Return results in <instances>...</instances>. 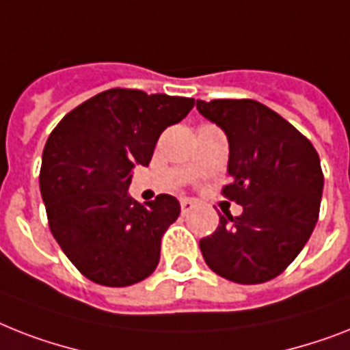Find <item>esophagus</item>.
I'll use <instances>...</instances> for the list:
<instances>
[{
  "instance_id": "1",
  "label": "esophagus",
  "mask_w": 350,
  "mask_h": 350,
  "mask_svg": "<svg viewBox=\"0 0 350 350\" xmlns=\"http://www.w3.org/2000/svg\"><path fill=\"white\" fill-rule=\"evenodd\" d=\"M194 201L190 200H181V214L187 215L190 212V210H194Z\"/></svg>"
}]
</instances>
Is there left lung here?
<instances>
[{
    "label": "left lung",
    "mask_w": 350,
    "mask_h": 350,
    "mask_svg": "<svg viewBox=\"0 0 350 350\" xmlns=\"http://www.w3.org/2000/svg\"><path fill=\"white\" fill-rule=\"evenodd\" d=\"M196 107L228 138L223 196L243 206L219 214L200 241L204 262L237 284H262L293 262L313 234L323 174L317 149L288 120L252 98L198 100Z\"/></svg>",
    "instance_id": "8db88e82"
}]
</instances>
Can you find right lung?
Masks as SVG:
<instances>
[{
  "label": "right lung",
  "instance_id": "add662e5",
  "mask_svg": "<svg viewBox=\"0 0 350 350\" xmlns=\"http://www.w3.org/2000/svg\"><path fill=\"white\" fill-rule=\"evenodd\" d=\"M194 98L113 88L70 111L48 136L39 187L52 235L93 282L124 288L160 262L161 237L180 215L169 194L142 204L129 196L133 169L149 165L156 142Z\"/></svg>",
  "mask_w": 350,
  "mask_h": 350
}]
</instances>
